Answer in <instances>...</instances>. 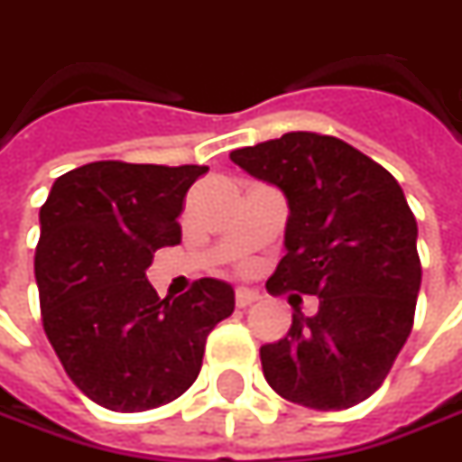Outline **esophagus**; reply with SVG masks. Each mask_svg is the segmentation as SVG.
<instances>
[{
  "mask_svg": "<svg viewBox=\"0 0 462 462\" xmlns=\"http://www.w3.org/2000/svg\"><path fill=\"white\" fill-rule=\"evenodd\" d=\"M255 301H261V294H258V291H250V289H237V291H235V304H237L240 310L253 307Z\"/></svg>",
  "mask_w": 462,
  "mask_h": 462,
  "instance_id": "34e87169",
  "label": "esophagus"
}]
</instances>
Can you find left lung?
Returning <instances> with one entry per match:
<instances>
[{"mask_svg": "<svg viewBox=\"0 0 462 462\" xmlns=\"http://www.w3.org/2000/svg\"><path fill=\"white\" fill-rule=\"evenodd\" d=\"M289 201L286 255L268 294L317 296L286 337L261 347L263 375L294 404L340 411L389 375L414 325L421 283L417 219L399 181L345 140L286 133L230 152Z\"/></svg>", "mask_w": 462, "mask_h": 462, "instance_id": "8db88e82", "label": "left lung"}]
</instances>
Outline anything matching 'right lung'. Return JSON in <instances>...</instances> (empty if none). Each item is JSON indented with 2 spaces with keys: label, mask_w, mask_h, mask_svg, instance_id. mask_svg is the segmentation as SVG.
Masks as SVG:
<instances>
[{
  "label": "right lung",
  "mask_w": 462,
  "mask_h": 462,
  "mask_svg": "<svg viewBox=\"0 0 462 462\" xmlns=\"http://www.w3.org/2000/svg\"><path fill=\"white\" fill-rule=\"evenodd\" d=\"M207 171L97 161L58 176L41 207L42 329L69 378L104 409L179 399L199 375L207 335L235 310L225 281H194L171 301L145 279L152 253L181 243L186 191Z\"/></svg>",
  "instance_id": "right-lung-1"
}]
</instances>
